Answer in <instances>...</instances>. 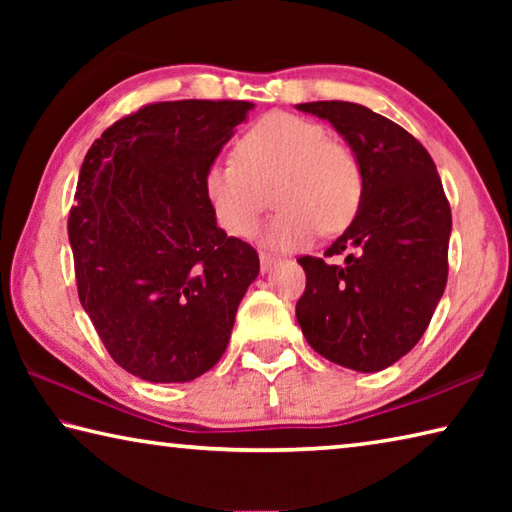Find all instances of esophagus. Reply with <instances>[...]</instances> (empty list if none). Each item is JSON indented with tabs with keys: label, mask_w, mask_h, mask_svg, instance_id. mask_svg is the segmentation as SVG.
Segmentation results:
<instances>
[{
	"label": "esophagus",
	"mask_w": 512,
	"mask_h": 512,
	"mask_svg": "<svg viewBox=\"0 0 512 512\" xmlns=\"http://www.w3.org/2000/svg\"><path fill=\"white\" fill-rule=\"evenodd\" d=\"M275 262H277L275 255H271V253H259V266H262V273L271 271V268L275 266Z\"/></svg>",
	"instance_id": "obj_1"
}]
</instances>
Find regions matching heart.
<instances>
[{
    "label": "heart",
    "mask_w": 512,
    "mask_h": 512,
    "mask_svg": "<svg viewBox=\"0 0 512 512\" xmlns=\"http://www.w3.org/2000/svg\"><path fill=\"white\" fill-rule=\"evenodd\" d=\"M273 187L280 207L264 230V244L291 250L309 244L320 228L341 232L359 212L361 169L348 146L329 140L316 121L271 112L235 144V160L214 162L203 178L216 225L248 237L264 214Z\"/></svg>",
    "instance_id": "1"
}]
</instances>
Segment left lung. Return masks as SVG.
<instances>
[{"label":"left lung","mask_w":512,"mask_h":512,"mask_svg":"<svg viewBox=\"0 0 512 512\" xmlns=\"http://www.w3.org/2000/svg\"><path fill=\"white\" fill-rule=\"evenodd\" d=\"M327 119L361 169V205L325 250L343 264L300 257L307 287L296 318L320 357L357 372L393 366L443 298L452 210L427 149L395 121L350 101L300 103Z\"/></svg>","instance_id":"left-lung-1"}]
</instances>
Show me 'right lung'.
<instances>
[{
	"instance_id": "obj_1",
	"label": "right lung",
	"mask_w": 512,
	"mask_h": 512,
	"mask_svg": "<svg viewBox=\"0 0 512 512\" xmlns=\"http://www.w3.org/2000/svg\"><path fill=\"white\" fill-rule=\"evenodd\" d=\"M250 101H162L83 160L67 232L79 298L110 357L153 384L192 381L228 348L257 250L216 225L203 178Z\"/></svg>"
}]
</instances>
